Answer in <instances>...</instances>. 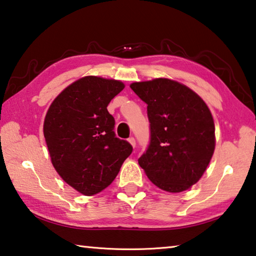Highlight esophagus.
I'll return each mask as SVG.
<instances>
[{
  "mask_svg": "<svg viewBox=\"0 0 256 256\" xmlns=\"http://www.w3.org/2000/svg\"><path fill=\"white\" fill-rule=\"evenodd\" d=\"M128 141V144L133 146V148H136V138H130Z\"/></svg>",
  "mask_w": 256,
  "mask_h": 256,
  "instance_id": "34e87169",
  "label": "esophagus"
}]
</instances>
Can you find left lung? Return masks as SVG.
<instances>
[{
    "label": "left lung",
    "instance_id": "obj_1",
    "mask_svg": "<svg viewBox=\"0 0 256 256\" xmlns=\"http://www.w3.org/2000/svg\"><path fill=\"white\" fill-rule=\"evenodd\" d=\"M148 107L150 144L138 158L160 190L180 193L198 183L216 148L214 122L204 100L180 82L157 78L130 84Z\"/></svg>",
    "mask_w": 256,
    "mask_h": 256
}]
</instances>
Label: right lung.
<instances>
[{"label": "right lung", "instance_id": "obj_1", "mask_svg": "<svg viewBox=\"0 0 256 256\" xmlns=\"http://www.w3.org/2000/svg\"><path fill=\"white\" fill-rule=\"evenodd\" d=\"M125 88L122 81L86 76L68 86L50 104L44 136L50 162L66 184L90 196L106 188L132 152L115 136L107 106Z\"/></svg>", "mask_w": 256, "mask_h": 256}]
</instances>
